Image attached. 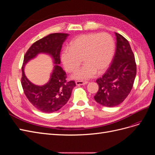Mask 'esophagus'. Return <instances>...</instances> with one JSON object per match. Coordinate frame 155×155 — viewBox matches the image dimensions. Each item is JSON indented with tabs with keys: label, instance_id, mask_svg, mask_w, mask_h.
<instances>
[{
	"label": "esophagus",
	"instance_id": "esophagus-1",
	"mask_svg": "<svg viewBox=\"0 0 155 155\" xmlns=\"http://www.w3.org/2000/svg\"><path fill=\"white\" fill-rule=\"evenodd\" d=\"M76 83L77 85H87L88 83V81H76Z\"/></svg>",
	"mask_w": 155,
	"mask_h": 155
}]
</instances>
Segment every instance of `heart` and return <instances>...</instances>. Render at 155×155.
Here are the masks:
<instances>
[{
    "mask_svg": "<svg viewBox=\"0 0 155 155\" xmlns=\"http://www.w3.org/2000/svg\"><path fill=\"white\" fill-rule=\"evenodd\" d=\"M115 43L107 33L88 34L75 38L70 48H65L61 54L64 68L68 72L76 70L83 61L84 65L72 76L79 80H87L94 77L97 72H105L113 58Z\"/></svg>",
    "mask_w": 155,
    "mask_h": 155,
    "instance_id": "heart-1",
    "label": "heart"
}]
</instances>
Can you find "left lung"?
<instances>
[{"label": "left lung", "instance_id": "left-lung-1", "mask_svg": "<svg viewBox=\"0 0 155 155\" xmlns=\"http://www.w3.org/2000/svg\"><path fill=\"white\" fill-rule=\"evenodd\" d=\"M116 49L110 67L96 82L99 90L94 96L98 104L112 107L121 104L133 88L137 74L134 55L129 41L115 33Z\"/></svg>", "mask_w": 155, "mask_h": 155}]
</instances>
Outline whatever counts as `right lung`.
Segmentation results:
<instances>
[{
    "label": "right lung",
    "instance_id": "add662e5",
    "mask_svg": "<svg viewBox=\"0 0 155 155\" xmlns=\"http://www.w3.org/2000/svg\"><path fill=\"white\" fill-rule=\"evenodd\" d=\"M68 34L63 33L51 34L35 42L28 50L22 67L21 84L28 100L36 109L46 113L58 110L67 104L76 86L74 81H67L66 73L59 66L60 52L63 42ZM39 53L49 54L55 64L49 81L44 86L32 84L25 76L24 69L30 60Z\"/></svg>",
    "mask_w": 155,
    "mask_h": 155
}]
</instances>
